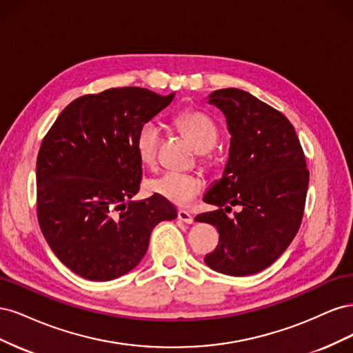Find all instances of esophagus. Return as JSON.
<instances>
[{"label": "esophagus", "instance_id": "1", "mask_svg": "<svg viewBox=\"0 0 353 353\" xmlns=\"http://www.w3.org/2000/svg\"><path fill=\"white\" fill-rule=\"evenodd\" d=\"M178 219L185 223H193V216H191L187 210H183V209L178 210Z\"/></svg>", "mask_w": 353, "mask_h": 353}]
</instances>
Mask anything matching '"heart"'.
Masks as SVG:
<instances>
[{"label":"heart","mask_w":353,"mask_h":353,"mask_svg":"<svg viewBox=\"0 0 353 353\" xmlns=\"http://www.w3.org/2000/svg\"><path fill=\"white\" fill-rule=\"evenodd\" d=\"M175 123L199 152H208L218 141V128L210 117L197 110H187L175 116ZM160 126L154 121H147L138 128L135 135V152L147 166L157 160L160 145ZM150 193L157 194L176 206H187L203 191V179L193 174L163 172L147 183Z\"/></svg>","instance_id":"obj_1"}]
</instances>
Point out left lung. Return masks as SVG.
Listing matches in <instances>:
<instances>
[{"label": "left lung", "mask_w": 353, "mask_h": 353, "mask_svg": "<svg viewBox=\"0 0 353 353\" xmlns=\"http://www.w3.org/2000/svg\"><path fill=\"white\" fill-rule=\"evenodd\" d=\"M209 103L225 114L231 143L223 175L205 196L219 209L196 216L219 232L205 262L227 275L261 272L301 228L309 184L303 148L290 121L249 92L216 90ZM236 204L243 210L228 219L225 212Z\"/></svg>", "instance_id": "left-lung-1"}]
</instances>
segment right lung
Listing matches in <instances>:
<instances>
[{"label":"right lung","mask_w":353,"mask_h":353,"mask_svg":"<svg viewBox=\"0 0 353 353\" xmlns=\"http://www.w3.org/2000/svg\"><path fill=\"white\" fill-rule=\"evenodd\" d=\"M175 92L110 88L73 100L41 143L37 159V215L42 234L69 270L109 281L134 270L153 228L175 219L172 203L141 201V160L135 135Z\"/></svg>","instance_id":"obj_1"}]
</instances>
